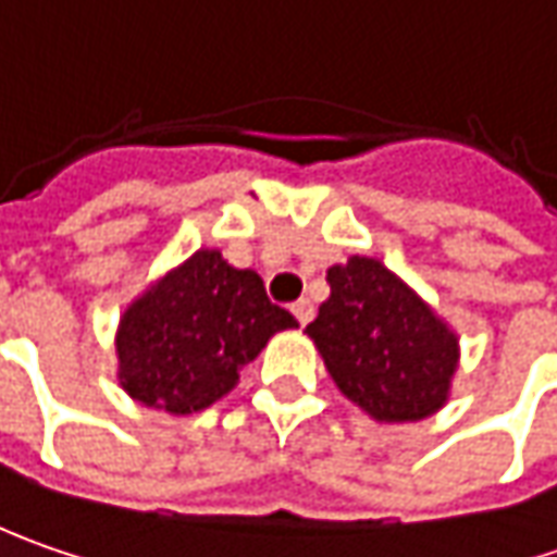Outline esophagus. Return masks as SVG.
<instances>
[{"mask_svg": "<svg viewBox=\"0 0 557 557\" xmlns=\"http://www.w3.org/2000/svg\"><path fill=\"white\" fill-rule=\"evenodd\" d=\"M293 314H296V320L301 326H308V323L314 320V305H311L308 298H298L296 305H293Z\"/></svg>", "mask_w": 557, "mask_h": 557, "instance_id": "34e87169", "label": "esophagus"}]
</instances>
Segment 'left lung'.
Returning a JSON list of instances; mask_svg holds the SVG:
<instances>
[{
  "label": "left lung",
  "mask_w": 557,
  "mask_h": 557,
  "mask_svg": "<svg viewBox=\"0 0 557 557\" xmlns=\"http://www.w3.org/2000/svg\"><path fill=\"white\" fill-rule=\"evenodd\" d=\"M330 298L308 338L336 388L375 422H419L441 410L459 370V336L410 283L379 259L326 271Z\"/></svg>",
  "instance_id": "obj_1"
}]
</instances>
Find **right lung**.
I'll return each mask as SVG.
<instances>
[{
  "label": "right lung",
  "instance_id": "add662e5",
  "mask_svg": "<svg viewBox=\"0 0 557 557\" xmlns=\"http://www.w3.org/2000/svg\"><path fill=\"white\" fill-rule=\"evenodd\" d=\"M293 326L298 320L268 298L256 271L227 264L219 249H197L123 311L116 379L132 400L169 416L206 410L271 336Z\"/></svg>",
  "mask_w": 557,
  "mask_h": 557
}]
</instances>
